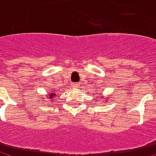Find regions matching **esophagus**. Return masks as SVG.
<instances>
[{
  "label": "esophagus",
  "instance_id": "esophagus-1",
  "mask_svg": "<svg viewBox=\"0 0 156 156\" xmlns=\"http://www.w3.org/2000/svg\"><path fill=\"white\" fill-rule=\"evenodd\" d=\"M71 86H72V87L73 88H75V89H77V88L79 87L80 84H79V83H73L71 84Z\"/></svg>",
  "mask_w": 156,
  "mask_h": 156
}]
</instances>
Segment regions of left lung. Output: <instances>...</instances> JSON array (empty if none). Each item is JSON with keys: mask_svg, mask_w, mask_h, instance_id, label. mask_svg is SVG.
<instances>
[{"mask_svg": "<svg viewBox=\"0 0 156 156\" xmlns=\"http://www.w3.org/2000/svg\"><path fill=\"white\" fill-rule=\"evenodd\" d=\"M101 95H102V94H101ZM103 98H104V97H103V96H101V97H100V99H102V100H103ZM108 100H109V98L107 97V100H105V101H106V102H108ZM103 101H104V100H102V102H103Z\"/></svg>", "mask_w": 156, "mask_h": 156, "instance_id": "8db88e82", "label": "left lung"}]
</instances>
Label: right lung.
<instances>
[{
	"mask_svg": "<svg viewBox=\"0 0 156 156\" xmlns=\"http://www.w3.org/2000/svg\"><path fill=\"white\" fill-rule=\"evenodd\" d=\"M47 93H48V96H47L48 99H50L52 101H54L53 98L56 97V93L54 92V91H50V92H47ZM41 100H44V98L42 97Z\"/></svg>",
	"mask_w": 156,
	"mask_h": 156,
	"instance_id": "right-lung-1",
	"label": "right lung"
}]
</instances>
